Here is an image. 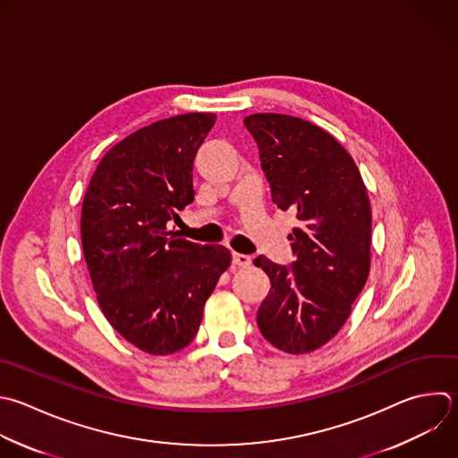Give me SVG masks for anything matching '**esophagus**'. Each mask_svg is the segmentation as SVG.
<instances>
[{
  "label": "esophagus",
  "instance_id": "34e87169",
  "mask_svg": "<svg viewBox=\"0 0 458 458\" xmlns=\"http://www.w3.org/2000/svg\"><path fill=\"white\" fill-rule=\"evenodd\" d=\"M250 256L249 254H240V252H234L233 254V263L238 265V267H249L250 265Z\"/></svg>",
  "mask_w": 458,
  "mask_h": 458
}]
</instances>
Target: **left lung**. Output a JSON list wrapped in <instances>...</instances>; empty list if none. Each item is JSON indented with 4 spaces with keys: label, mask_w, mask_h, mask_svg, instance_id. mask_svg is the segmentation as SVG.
Returning a JSON list of instances; mask_svg holds the SVG:
<instances>
[{
    "label": "left lung",
    "mask_w": 458,
    "mask_h": 458,
    "mask_svg": "<svg viewBox=\"0 0 458 458\" xmlns=\"http://www.w3.org/2000/svg\"><path fill=\"white\" fill-rule=\"evenodd\" d=\"M256 140L272 202L293 211L290 267L254 259L270 277L256 322L277 349L304 354L331 340L370 268V202L345 148L320 127L286 114L243 120Z\"/></svg>",
    "instance_id": "left-lung-1"
}]
</instances>
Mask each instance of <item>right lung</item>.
I'll return each instance as SVG.
<instances>
[{"label": "right lung", "mask_w": 458, "mask_h": 458, "mask_svg": "<svg viewBox=\"0 0 458 458\" xmlns=\"http://www.w3.org/2000/svg\"><path fill=\"white\" fill-rule=\"evenodd\" d=\"M215 120L190 113L132 132L104 156L84 197L82 249L98 304L148 354H172L195 338L231 265L225 247L168 229L193 202V161Z\"/></svg>", "instance_id": "right-lung-1"}]
</instances>
